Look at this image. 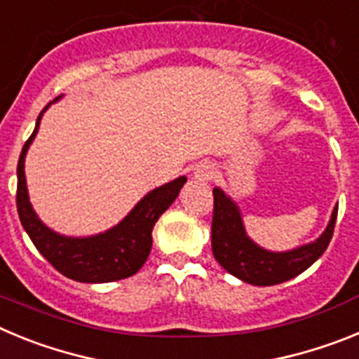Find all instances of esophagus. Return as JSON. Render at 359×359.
I'll return each mask as SVG.
<instances>
[{"label":"esophagus","mask_w":359,"mask_h":359,"mask_svg":"<svg viewBox=\"0 0 359 359\" xmlns=\"http://www.w3.org/2000/svg\"><path fill=\"white\" fill-rule=\"evenodd\" d=\"M194 176H196V180H199V182H208V180H212V177L215 176L214 165L208 163V161H205V163H199L194 170Z\"/></svg>","instance_id":"1"}]
</instances>
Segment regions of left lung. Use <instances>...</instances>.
<instances>
[{
	"label": "left lung",
	"mask_w": 359,
	"mask_h": 359,
	"mask_svg": "<svg viewBox=\"0 0 359 359\" xmlns=\"http://www.w3.org/2000/svg\"><path fill=\"white\" fill-rule=\"evenodd\" d=\"M212 194V253L228 273L253 286H275L297 277L320 259L332 239L338 208H334L327 228L315 243L293 252H266L246 236L236 203L226 198L223 190L214 189Z\"/></svg>",
	"instance_id": "8db88e82"
}]
</instances>
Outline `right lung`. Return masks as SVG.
<instances>
[{
	"label": "right lung",
	"instance_id": "obj_1",
	"mask_svg": "<svg viewBox=\"0 0 359 359\" xmlns=\"http://www.w3.org/2000/svg\"><path fill=\"white\" fill-rule=\"evenodd\" d=\"M43 111L37 116L36 129L25 142L18 161L15 205H18L21 224L41 255L65 277L77 282H95V284L131 277L147 261L152 246V228L160 215L177 198L187 177H177L174 182L149 192L122 223L111 228L106 233L84 237V239L59 236L44 226L36 212L32 210L28 201L27 180H25V154L39 129Z\"/></svg>",
	"mask_w": 359,
	"mask_h": 359
}]
</instances>
